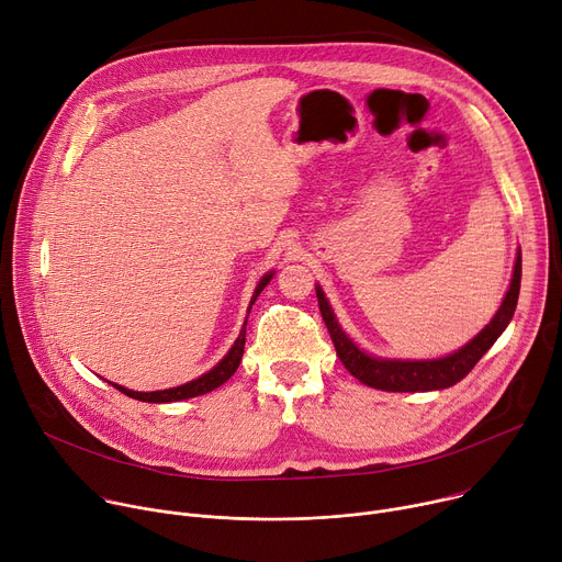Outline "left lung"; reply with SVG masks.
Segmentation results:
<instances>
[{"mask_svg": "<svg viewBox=\"0 0 562 562\" xmlns=\"http://www.w3.org/2000/svg\"><path fill=\"white\" fill-rule=\"evenodd\" d=\"M520 279H522V251L517 249L515 266H513V279L508 283V290L502 299V306L497 308L495 317L468 344H463L461 349H457L454 353H448L443 358H431V360L378 358V356L367 353L347 335V330L341 328V324L337 322L319 283L315 285V292H317L324 324L335 344L337 358L341 360L344 367H347V371L351 375H356L362 384L373 386V390H382V392H437V390H448V386H452L461 378H465L470 373V369L484 358V353L506 330V326L513 319L515 306H517V296H520Z\"/></svg>", "mask_w": 562, "mask_h": 562, "instance_id": "left-lung-1", "label": "left lung"}]
</instances>
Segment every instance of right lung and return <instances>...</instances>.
<instances>
[{"instance_id":"obj_1","label":"right lung","mask_w":562,"mask_h":562,"mask_svg":"<svg viewBox=\"0 0 562 562\" xmlns=\"http://www.w3.org/2000/svg\"><path fill=\"white\" fill-rule=\"evenodd\" d=\"M272 277H274V270L266 272L261 277V281H258V285L254 288L251 301H249V311L254 306L256 296L263 292V288L272 281ZM249 311H247V315H249ZM245 326H247V319H245L236 341L232 344V349L227 351V356L218 364H215L213 369H209L206 373H202L200 378H195L191 382H184L180 386H170V390H159V392H133V390H127V386H123V384H114V382H110V384L114 386V390H119L121 394L131 396L135 401H142V403H178V401H187V398H195V396L209 394L213 390H218L223 382H227L236 373V369H238V364L243 360V351H245Z\"/></svg>"}]
</instances>
